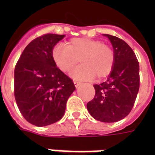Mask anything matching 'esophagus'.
I'll return each mask as SVG.
<instances>
[{"mask_svg":"<svg viewBox=\"0 0 155 155\" xmlns=\"http://www.w3.org/2000/svg\"><path fill=\"white\" fill-rule=\"evenodd\" d=\"M74 84H75V87H77L78 86H80V85L81 84V82H80V81H78V80H75V81H74Z\"/></svg>","mask_w":155,"mask_h":155,"instance_id":"34e87169","label":"esophagus"}]
</instances>
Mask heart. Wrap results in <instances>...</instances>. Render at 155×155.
I'll return each mask as SVG.
<instances>
[{"label": "heart", "instance_id": "heart-1", "mask_svg": "<svg viewBox=\"0 0 155 155\" xmlns=\"http://www.w3.org/2000/svg\"><path fill=\"white\" fill-rule=\"evenodd\" d=\"M52 59L63 72L70 71L78 63L80 65L71 72L75 79L97 80L107 77L113 69L115 53L110 46L89 38H74L64 45L54 47Z\"/></svg>", "mask_w": 155, "mask_h": 155}]
</instances>
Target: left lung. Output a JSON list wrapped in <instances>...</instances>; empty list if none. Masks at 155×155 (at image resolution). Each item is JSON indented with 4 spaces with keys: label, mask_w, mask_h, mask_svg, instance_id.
<instances>
[{
    "label": "left lung",
    "mask_w": 155,
    "mask_h": 155,
    "mask_svg": "<svg viewBox=\"0 0 155 155\" xmlns=\"http://www.w3.org/2000/svg\"><path fill=\"white\" fill-rule=\"evenodd\" d=\"M108 38L115 53L114 67L108 80L95 84L94 98L87 104L92 117L102 122H117L132 110L140 86L139 63L134 52L119 38Z\"/></svg>",
    "instance_id": "obj_1"
}]
</instances>
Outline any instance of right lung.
I'll return each instance as SVG.
<instances>
[{
	"instance_id": "right-lung-1",
	"label": "right lung",
	"mask_w": 155,
	"mask_h": 155,
	"mask_svg": "<svg viewBox=\"0 0 155 155\" xmlns=\"http://www.w3.org/2000/svg\"><path fill=\"white\" fill-rule=\"evenodd\" d=\"M65 35L46 34L29 43L14 70V97L25 120L36 126L57 122L75 89L72 80L52 59L54 47Z\"/></svg>"
}]
</instances>
